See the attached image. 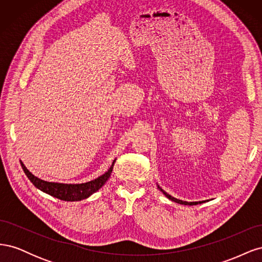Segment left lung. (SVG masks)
<instances>
[{
    "instance_id": "1",
    "label": "left lung",
    "mask_w": 262,
    "mask_h": 262,
    "mask_svg": "<svg viewBox=\"0 0 262 262\" xmlns=\"http://www.w3.org/2000/svg\"><path fill=\"white\" fill-rule=\"evenodd\" d=\"M160 188V187H158ZM160 190L168 198L169 200H171V201H175V202H177V203H180V204H185V205H194V204H198V203H201V201H199V202H187V201H181V200H178V199H176V198H173V196H171V195H169L168 193H166L163 189H161L160 188Z\"/></svg>"
}]
</instances>
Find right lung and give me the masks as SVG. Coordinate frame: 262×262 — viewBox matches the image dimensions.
<instances>
[{"instance_id":"obj_1","label":"right lung","mask_w":262,"mask_h":262,"mask_svg":"<svg viewBox=\"0 0 262 262\" xmlns=\"http://www.w3.org/2000/svg\"><path fill=\"white\" fill-rule=\"evenodd\" d=\"M115 162L116 161H114L113 165L110 166V168L108 169V171L104 173V175H101L100 177L96 178L95 180L85 182V184H76V185L58 184V182H49V181L41 180L37 178L36 176H34L21 162H20V165L24 172H25L26 176L28 177V179L33 182V185L39 190H41V191L48 193L54 198H58V199L63 201H80V200L86 199V198H89L91 194L96 192L98 189H100L105 185V182L109 179L110 175H112Z\"/></svg>"}]
</instances>
